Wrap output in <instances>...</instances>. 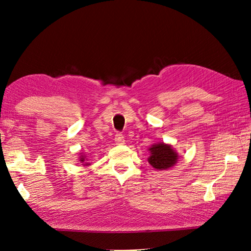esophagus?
I'll return each instance as SVG.
<instances>
[{
  "mask_svg": "<svg viewBox=\"0 0 251 251\" xmlns=\"http://www.w3.org/2000/svg\"><path fill=\"white\" fill-rule=\"evenodd\" d=\"M115 142L116 143H124L125 142V139H124V136H123L121 132H117V134L115 135Z\"/></svg>",
  "mask_w": 251,
  "mask_h": 251,
  "instance_id": "1",
  "label": "esophagus"
}]
</instances>
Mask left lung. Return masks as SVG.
Here are the masks:
<instances>
[{"label": "left lung", "mask_w": 251, "mask_h": 251, "mask_svg": "<svg viewBox=\"0 0 251 251\" xmlns=\"http://www.w3.org/2000/svg\"><path fill=\"white\" fill-rule=\"evenodd\" d=\"M149 151H150V156L148 158V162L155 169H168L173 167L178 161V153L174 150L172 146L166 143H155L149 149Z\"/></svg>", "instance_id": "obj_1"}]
</instances>
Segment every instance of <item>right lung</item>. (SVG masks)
<instances>
[{
	"label": "right lung",
	"mask_w": 251,
	"mask_h": 251,
	"mask_svg": "<svg viewBox=\"0 0 251 251\" xmlns=\"http://www.w3.org/2000/svg\"><path fill=\"white\" fill-rule=\"evenodd\" d=\"M85 158H86V156H85V155H81V156H79V162L84 163L85 161H87V159H85ZM86 165H89V164L86 163ZM86 165H85V166H86Z\"/></svg>",
	"instance_id": "obj_1"
}]
</instances>
